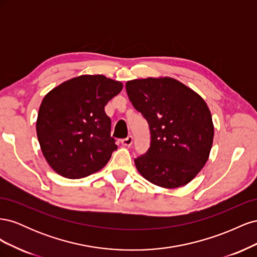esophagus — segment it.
Returning <instances> with one entry per match:
<instances>
[{"mask_svg":"<svg viewBox=\"0 0 257 257\" xmlns=\"http://www.w3.org/2000/svg\"><path fill=\"white\" fill-rule=\"evenodd\" d=\"M121 144H122L123 146H125V147H130V146H132V144H133V137H132V136H127L126 138L122 139V141H121Z\"/></svg>","mask_w":257,"mask_h":257,"instance_id":"1","label":"esophagus"}]
</instances>
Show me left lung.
I'll use <instances>...</instances> for the list:
<instances>
[{
    "mask_svg": "<svg viewBox=\"0 0 257 257\" xmlns=\"http://www.w3.org/2000/svg\"><path fill=\"white\" fill-rule=\"evenodd\" d=\"M125 88L150 128V148L135 159L139 174L166 189L189 183L205 166L212 147L214 128L206 102L169 77L131 80Z\"/></svg>",
    "mask_w": 257,
    "mask_h": 257,
    "instance_id": "1",
    "label": "left lung"
}]
</instances>
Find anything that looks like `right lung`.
Here are the masks:
<instances>
[{
  "label": "right lung",
  "instance_id": "1",
  "mask_svg": "<svg viewBox=\"0 0 257 257\" xmlns=\"http://www.w3.org/2000/svg\"><path fill=\"white\" fill-rule=\"evenodd\" d=\"M123 88L103 75H82L46 94L38 110L37 138L50 167L68 179L102 169L116 150L105 106Z\"/></svg>",
  "mask_w": 257,
  "mask_h": 257
}]
</instances>
